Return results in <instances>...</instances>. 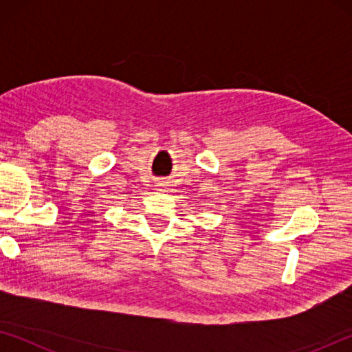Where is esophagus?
<instances>
[{
    "mask_svg": "<svg viewBox=\"0 0 352 352\" xmlns=\"http://www.w3.org/2000/svg\"><path fill=\"white\" fill-rule=\"evenodd\" d=\"M158 186H160V188H163V186H164V184H163V183H160V184H158ZM160 190H162V189H160Z\"/></svg>",
    "mask_w": 352,
    "mask_h": 352,
    "instance_id": "1",
    "label": "esophagus"
}]
</instances>
